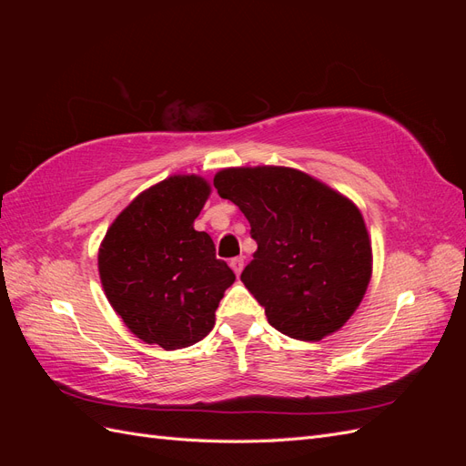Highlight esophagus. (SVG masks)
<instances>
[{"label":"esophagus","mask_w":466,"mask_h":466,"mask_svg":"<svg viewBox=\"0 0 466 466\" xmlns=\"http://www.w3.org/2000/svg\"><path fill=\"white\" fill-rule=\"evenodd\" d=\"M229 266L233 268V272L238 276V274L243 272V268H245V260H243V257H235V258H231Z\"/></svg>","instance_id":"esophagus-1"}]
</instances>
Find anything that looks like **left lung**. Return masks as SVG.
<instances>
[{
  "instance_id": "obj_1",
  "label": "left lung",
  "mask_w": 466,
  "mask_h": 466,
  "mask_svg": "<svg viewBox=\"0 0 466 466\" xmlns=\"http://www.w3.org/2000/svg\"><path fill=\"white\" fill-rule=\"evenodd\" d=\"M250 223L258 248L241 274L268 322L317 342L354 315L371 279V241L358 206L289 167H233L214 178Z\"/></svg>"
}]
</instances>
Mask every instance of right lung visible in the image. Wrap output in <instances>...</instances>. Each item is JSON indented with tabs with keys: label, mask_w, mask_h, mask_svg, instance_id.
<instances>
[{
	"label": "right lung",
	"mask_w": 466,
	"mask_h": 466,
	"mask_svg": "<svg viewBox=\"0 0 466 466\" xmlns=\"http://www.w3.org/2000/svg\"><path fill=\"white\" fill-rule=\"evenodd\" d=\"M209 192L196 175L161 180L120 211L98 248L108 303L147 344L178 350L200 342L235 281L211 237L194 229Z\"/></svg>",
	"instance_id": "1"
}]
</instances>
